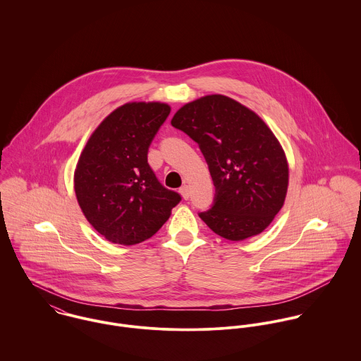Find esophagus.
<instances>
[{
    "mask_svg": "<svg viewBox=\"0 0 361 361\" xmlns=\"http://www.w3.org/2000/svg\"><path fill=\"white\" fill-rule=\"evenodd\" d=\"M179 193L182 195V197L186 200L189 199V195H190V186L189 185H183L180 189H179Z\"/></svg>",
    "mask_w": 361,
    "mask_h": 361,
    "instance_id": "esophagus-1",
    "label": "esophagus"
}]
</instances>
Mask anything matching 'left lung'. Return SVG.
I'll return each mask as SVG.
<instances>
[{"instance_id": "1", "label": "left lung", "mask_w": 361, "mask_h": 361, "mask_svg": "<svg viewBox=\"0 0 361 361\" xmlns=\"http://www.w3.org/2000/svg\"><path fill=\"white\" fill-rule=\"evenodd\" d=\"M171 125L200 147L215 186L214 206L200 218L224 239L259 235L285 203L289 165L267 123L246 105L209 94L180 106Z\"/></svg>"}]
</instances>
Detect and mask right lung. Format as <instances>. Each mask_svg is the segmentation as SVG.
<instances>
[{"mask_svg":"<svg viewBox=\"0 0 361 361\" xmlns=\"http://www.w3.org/2000/svg\"><path fill=\"white\" fill-rule=\"evenodd\" d=\"M169 112L159 102L123 104L104 118L80 153L75 195L86 219L108 242L132 246L150 239L180 202L147 162Z\"/></svg>","mask_w":361,"mask_h":361,"instance_id":"add662e5","label":"right lung"}]
</instances>
